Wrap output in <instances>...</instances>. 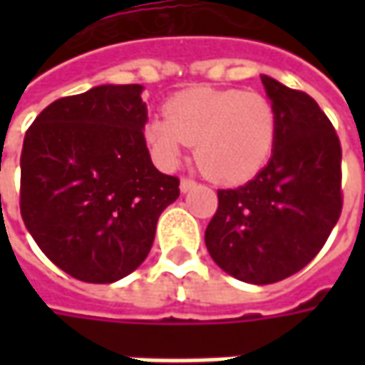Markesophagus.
<instances>
[{
    "label": "esophagus",
    "instance_id": "esophagus-1",
    "mask_svg": "<svg viewBox=\"0 0 365 365\" xmlns=\"http://www.w3.org/2000/svg\"><path fill=\"white\" fill-rule=\"evenodd\" d=\"M197 183L193 182V180H190V178H182V182H180V190L183 191V193H187L190 190H193Z\"/></svg>",
    "mask_w": 365,
    "mask_h": 365
}]
</instances>
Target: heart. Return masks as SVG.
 <instances>
[{
    "mask_svg": "<svg viewBox=\"0 0 365 365\" xmlns=\"http://www.w3.org/2000/svg\"><path fill=\"white\" fill-rule=\"evenodd\" d=\"M166 117L144 125V143L160 166L175 168L195 144L199 170L219 183H240L260 172L274 150L277 115L262 93L191 88L168 99Z\"/></svg>",
    "mask_w": 365,
    "mask_h": 365,
    "instance_id": "obj_1",
    "label": "heart"
}]
</instances>
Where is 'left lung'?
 Instances as JSON below:
<instances>
[{
	"instance_id": "obj_1",
	"label": "left lung",
	"mask_w": 365,
	"mask_h": 365,
	"mask_svg": "<svg viewBox=\"0 0 365 365\" xmlns=\"http://www.w3.org/2000/svg\"><path fill=\"white\" fill-rule=\"evenodd\" d=\"M277 115L268 166L235 190H219L205 230L215 264L240 282L266 285L297 274L319 254L342 211V148L305 91L262 76Z\"/></svg>"
}]
</instances>
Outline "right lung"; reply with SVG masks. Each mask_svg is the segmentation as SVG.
<instances>
[{
  "label": "right lung",
  "mask_w": 365,
  "mask_h": 365,
  "mask_svg": "<svg viewBox=\"0 0 365 365\" xmlns=\"http://www.w3.org/2000/svg\"><path fill=\"white\" fill-rule=\"evenodd\" d=\"M143 90L107 83L60 97L23 140L21 217L46 258L80 282L135 272L180 197V180L154 168L144 143Z\"/></svg>",
  "instance_id": "add662e5"
}]
</instances>
